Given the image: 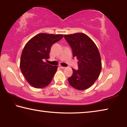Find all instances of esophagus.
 Listing matches in <instances>:
<instances>
[{
    "instance_id": "obj_1",
    "label": "esophagus",
    "mask_w": 127,
    "mask_h": 127,
    "mask_svg": "<svg viewBox=\"0 0 127 127\" xmlns=\"http://www.w3.org/2000/svg\"><path fill=\"white\" fill-rule=\"evenodd\" d=\"M59 67L60 68H61V69H64V68H65V66H62V65H59Z\"/></svg>"
}]
</instances>
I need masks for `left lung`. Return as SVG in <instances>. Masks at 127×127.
<instances>
[{"label":"left lung","mask_w":127,"mask_h":127,"mask_svg":"<svg viewBox=\"0 0 127 127\" xmlns=\"http://www.w3.org/2000/svg\"><path fill=\"white\" fill-rule=\"evenodd\" d=\"M64 36L71 47L73 57H76L78 61V69L72 68V76L68 79L69 83L77 90L87 89L97 80L101 70V60L97 47L85 33Z\"/></svg>","instance_id":"obj_1"}]
</instances>
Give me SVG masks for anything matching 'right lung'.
<instances>
[{"mask_svg": "<svg viewBox=\"0 0 127 127\" xmlns=\"http://www.w3.org/2000/svg\"><path fill=\"white\" fill-rule=\"evenodd\" d=\"M63 35L38 33L26 44L21 54L20 68L30 85L36 89L48 86L57 72L58 66L44 62L49 58L51 46Z\"/></svg>", "mask_w": 127, "mask_h": 127, "instance_id": "1", "label": "right lung"}]
</instances>
